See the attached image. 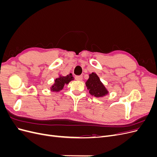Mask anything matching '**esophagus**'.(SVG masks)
Instances as JSON below:
<instances>
[{"label":"esophagus","instance_id":"obj_1","mask_svg":"<svg viewBox=\"0 0 157 157\" xmlns=\"http://www.w3.org/2000/svg\"><path fill=\"white\" fill-rule=\"evenodd\" d=\"M75 79L77 80H81L82 79V75H79V76H76Z\"/></svg>","mask_w":157,"mask_h":157}]
</instances>
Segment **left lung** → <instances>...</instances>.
Listing matches in <instances>:
<instances>
[{"label": "left lung", "mask_w": 157, "mask_h": 157, "mask_svg": "<svg viewBox=\"0 0 157 157\" xmlns=\"http://www.w3.org/2000/svg\"><path fill=\"white\" fill-rule=\"evenodd\" d=\"M86 86L89 90V93L96 98L105 96L109 93L107 88L95 73L89 75V78L86 82Z\"/></svg>", "instance_id": "8db88e82"}]
</instances>
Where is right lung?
I'll return each instance as SVG.
<instances>
[{
	"instance_id": "add662e5",
	"label": "right lung",
	"mask_w": 157,
	"mask_h": 157,
	"mask_svg": "<svg viewBox=\"0 0 157 157\" xmlns=\"http://www.w3.org/2000/svg\"><path fill=\"white\" fill-rule=\"evenodd\" d=\"M74 80V77L71 73L67 75L65 77L63 76H59L58 78L55 79V82L50 87L51 91L52 92H59L60 90H62L65 84H68L71 80Z\"/></svg>"
}]
</instances>
